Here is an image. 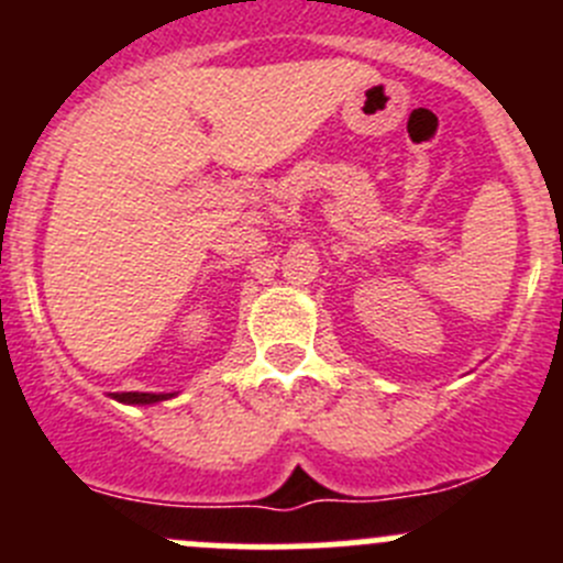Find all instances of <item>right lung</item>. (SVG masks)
Returning a JSON list of instances; mask_svg holds the SVG:
<instances>
[{
	"instance_id": "obj_1",
	"label": "right lung",
	"mask_w": 563,
	"mask_h": 563,
	"mask_svg": "<svg viewBox=\"0 0 563 563\" xmlns=\"http://www.w3.org/2000/svg\"><path fill=\"white\" fill-rule=\"evenodd\" d=\"M172 395H152V391H113V400L133 402V406H150V402H161Z\"/></svg>"
}]
</instances>
